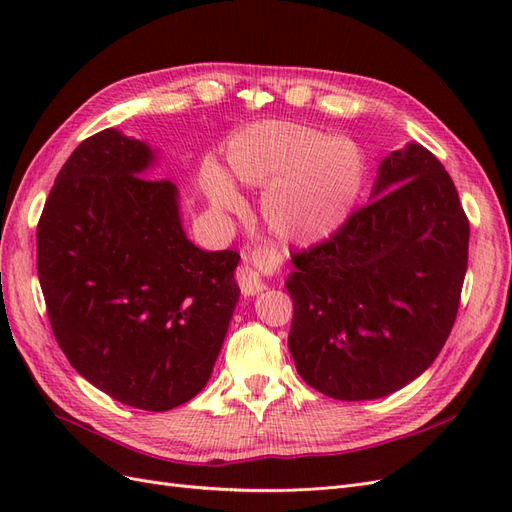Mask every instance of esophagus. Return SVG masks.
Masks as SVG:
<instances>
[{"instance_id": "34e87169", "label": "esophagus", "mask_w": 512, "mask_h": 512, "mask_svg": "<svg viewBox=\"0 0 512 512\" xmlns=\"http://www.w3.org/2000/svg\"><path fill=\"white\" fill-rule=\"evenodd\" d=\"M241 256H243V262L237 269V282L245 297H250V294H256L265 288V275L275 271L277 262L273 252L262 243L247 245Z\"/></svg>"}]
</instances>
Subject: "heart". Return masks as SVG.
<instances>
[{
	"label": "heart",
	"mask_w": 512,
	"mask_h": 512,
	"mask_svg": "<svg viewBox=\"0 0 512 512\" xmlns=\"http://www.w3.org/2000/svg\"><path fill=\"white\" fill-rule=\"evenodd\" d=\"M228 166L245 185H267L262 215L277 237L307 243L329 237L359 200L367 162L348 138H331L292 121H260L228 143ZM200 188L218 211L241 209V196L224 170L205 162Z\"/></svg>",
	"instance_id": "b5f03b06"
}]
</instances>
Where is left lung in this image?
Wrapping results in <instances>:
<instances>
[{
  "mask_svg": "<svg viewBox=\"0 0 512 512\" xmlns=\"http://www.w3.org/2000/svg\"><path fill=\"white\" fill-rule=\"evenodd\" d=\"M470 222L451 175L423 145L393 151L371 203L292 254L288 348L333 399L391 395L436 361L457 318Z\"/></svg>",
  "mask_w": 512,
  "mask_h": 512,
  "instance_id": "obj_1",
  "label": "left lung"
}]
</instances>
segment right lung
Returning <instances> with one entry per match:
<instances>
[{
    "mask_svg": "<svg viewBox=\"0 0 512 512\" xmlns=\"http://www.w3.org/2000/svg\"><path fill=\"white\" fill-rule=\"evenodd\" d=\"M153 151L108 128L72 151L46 198L38 277L59 348L96 389L164 412L207 384L239 299L232 250L185 237Z\"/></svg>",
    "mask_w": 512,
    "mask_h": 512,
    "instance_id": "1",
    "label": "right lung"
}]
</instances>
